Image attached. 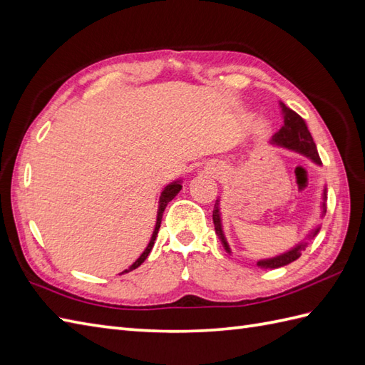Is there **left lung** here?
<instances>
[{
    "label": "left lung",
    "mask_w": 365,
    "mask_h": 365,
    "mask_svg": "<svg viewBox=\"0 0 365 365\" xmlns=\"http://www.w3.org/2000/svg\"><path fill=\"white\" fill-rule=\"evenodd\" d=\"M279 107H282L283 125H282V129H279L274 135L272 140H270V143L277 144V146H282V148H286L289 150H294V152H299V154L312 160V162H314L316 165H322L319 152H317V148H316V143H314V140H312L311 133H309L308 127H307V123H304L303 118L295 113L294 110H291L289 107H286L283 103H279ZM325 200H327V188L324 190L322 216L327 213ZM213 222H215L216 233L219 236V240H221L224 249L228 253H230V247H228V242H227L224 232H222L221 211H219V200H216V205H215V210H213ZM319 230H320V227H316L314 230L311 232V235H308V238H314V236L319 233ZM304 247H307V242H300V244L295 245V247H292L291 250L282 253V255L257 261V266H259L262 269H277V267L286 266V264H289V262L300 258L302 250H304Z\"/></svg>",
    "instance_id": "left-lung-1"
}]
</instances>
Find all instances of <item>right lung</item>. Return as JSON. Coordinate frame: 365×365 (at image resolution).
I'll use <instances>...</instances> for the list:
<instances>
[{"mask_svg":"<svg viewBox=\"0 0 365 365\" xmlns=\"http://www.w3.org/2000/svg\"><path fill=\"white\" fill-rule=\"evenodd\" d=\"M182 190V180H175V182H173V183H169L168 186H165V190L162 191V196H160V200H158V211H157V222H155V228H154V233H152V238H150V241H149V244H148V247L144 249V252L141 253L140 255V258L133 262V264L129 267V269H125V270H123L121 274H127V272H130V270H133V269H137L138 266H141L143 262H144V259L148 258V255L150 253V250H152V247H154V242H155V240H157V233H158V228H160V224H162V217H163V211H165V208H166V205L169 202H171L177 194H179V191Z\"/></svg>","mask_w":365,"mask_h":365,"instance_id":"add662e5","label":"right lung"}]
</instances>
